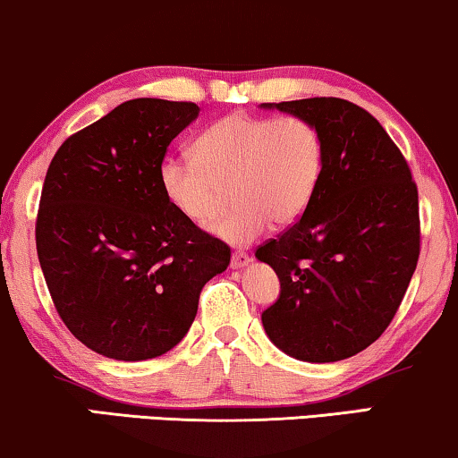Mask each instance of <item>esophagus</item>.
<instances>
[{"mask_svg":"<svg viewBox=\"0 0 458 458\" xmlns=\"http://www.w3.org/2000/svg\"><path fill=\"white\" fill-rule=\"evenodd\" d=\"M250 262H252V259L246 252H233L231 254V268H243L248 267Z\"/></svg>","mask_w":458,"mask_h":458,"instance_id":"obj_1","label":"esophagus"}]
</instances>
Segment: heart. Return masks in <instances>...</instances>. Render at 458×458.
<instances>
[{
  "label": "heart",
  "instance_id": "heart-1",
  "mask_svg": "<svg viewBox=\"0 0 458 458\" xmlns=\"http://www.w3.org/2000/svg\"><path fill=\"white\" fill-rule=\"evenodd\" d=\"M191 158L168 156L160 162L158 185L168 206L202 225L229 187L235 206L206 229L231 246H248L273 221L287 227L309 210L323 179L325 148L306 118L233 112L198 135Z\"/></svg>",
  "mask_w": 458,
  "mask_h": 458
}]
</instances>
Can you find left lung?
Segmentation results:
<instances>
[{
	"label": "left lung",
	"mask_w": 458,
	"mask_h": 458,
	"mask_svg": "<svg viewBox=\"0 0 458 458\" xmlns=\"http://www.w3.org/2000/svg\"><path fill=\"white\" fill-rule=\"evenodd\" d=\"M260 108L306 118L325 148L309 210L256 250L281 284L262 327L292 359H350L384 334L415 273L417 185L396 143L360 106L310 98Z\"/></svg>",
	"instance_id": "left-lung-1"
}]
</instances>
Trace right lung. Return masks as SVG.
<instances>
[{"label": "right lung", "mask_w": 458, "mask_h": 458, "mask_svg": "<svg viewBox=\"0 0 458 458\" xmlns=\"http://www.w3.org/2000/svg\"><path fill=\"white\" fill-rule=\"evenodd\" d=\"M191 102L137 98L62 143L37 215V254L71 334L114 360H148L183 340L229 246L162 196L166 148L196 121Z\"/></svg>", "instance_id": "obj_1"}]
</instances>
